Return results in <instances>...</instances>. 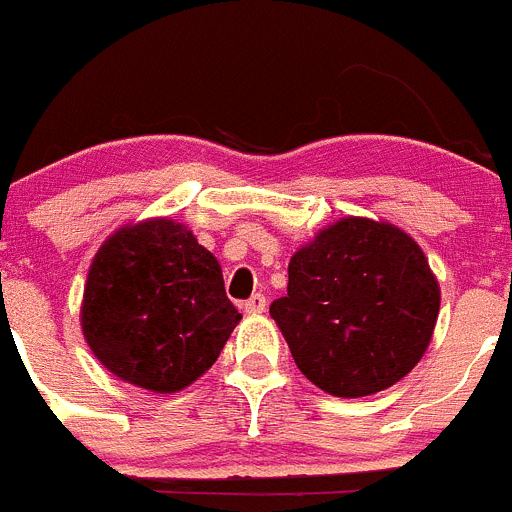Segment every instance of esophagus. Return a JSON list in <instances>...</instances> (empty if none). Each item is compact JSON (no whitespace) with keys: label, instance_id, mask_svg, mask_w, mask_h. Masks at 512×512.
I'll return each mask as SVG.
<instances>
[{"label":"esophagus","instance_id":"34e87169","mask_svg":"<svg viewBox=\"0 0 512 512\" xmlns=\"http://www.w3.org/2000/svg\"><path fill=\"white\" fill-rule=\"evenodd\" d=\"M245 313H250V316H257V313H262L267 308V301L265 296H260V293H255V296L250 298V301H245Z\"/></svg>","mask_w":512,"mask_h":512}]
</instances>
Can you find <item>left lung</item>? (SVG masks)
<instances>
[{
    "instance_id": "1",
    "label": "left lung",
    "mask_w": 512,
    "mask_h": 512,
    "mask_svg": "<svg viewBox=\"0 0 512 512\" xmlns=\"http://www.w3.org/2000/svg\"><path fill=\"white\" fill-rule=\"evenodd\" d=\"M439 306V280L411 234L344 216L290 257L288 296L270 316L316 388L362 398L421 362Z\"/></svg>"
}]
</instances>
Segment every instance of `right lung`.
<instances>
[{"label": "right lung", "instance_id": "add662e5", "mask_svg": "<svg viewBox=\"0 0 512 512\" xmlns=\"http://www.w3.org/2000/svg\"><path fill=\"white\" fill-rule=\"evenodd\" d=\"M242 313L222 265L186 224H124L99 247L81 301V331L119 380L178 393L216 362Z\"/></svg>", "mask_w": 512, "mask_h": 512}]
</instances>
